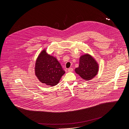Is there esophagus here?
<instances>
[{
  "instance_id": "34e87169",
  "label": "esophagus",
  "mask_w": 129,
  "mask_h": 129,
  "mask_svg": "<svg viewBox=\"0 0 129 129\" xmlns=\"http://www.w3.org/2000/svg\"><path fill=\"white\" fill-rule=\"evenodd\" d=\"M73 70V69L72 68H68V72H72Z\"/></svg>"
}]
</instances>
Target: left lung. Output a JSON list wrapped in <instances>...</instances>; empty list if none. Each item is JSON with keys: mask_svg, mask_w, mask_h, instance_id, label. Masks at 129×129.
Wrapping results in <instances>:
<instances>
[{"mask_svg": "<svg viewBox=\"0 0 129 129\" xmlns=\"http://www.w3.org/2000/svg\"><path fill=\"white\" fill-rule=\"evenodd\" d=\"M99 71V65L95 59L89 54L80 58L79 66L75 69L76 72L83 79L89 81L93 79Z\"/></svg>", "mask_w": 129, "mask_h": 129, "instance_id": "obj_1", "label": "left lung"}]
</instances>
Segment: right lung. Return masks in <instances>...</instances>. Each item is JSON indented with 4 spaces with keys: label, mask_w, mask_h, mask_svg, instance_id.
Instances as JSON below:
<instances>
[{
    "label": "right lung",
    "mask_w": 129,
    "mask_h": 129,
    "mask_svg": "<svg viewBox=\"0 0 129 129\" xmlns=\"http://www.w3.org/2000/svg\"><path fill=\"white\" fill-rule=\"evenodd\" d=\"M65 73L56 58L48 54L45 49L41 52L36 62L35 75L41 83L56 85Z\"/></svg>",
    "instance_id": "1"
}]
</instances>
